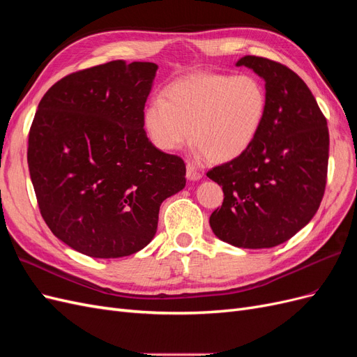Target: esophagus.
<instances>
[{
    "mask_svg": "<svg viewBox=\"0 0 357 357\" xmlns=\"http://www.w3.org/2000/svg\"><path fill=\"white\" fill-rule=\"evenodd\" d=\"M186 177H188V180H190V181H198V180L202 178V174H201V172H199L195 167L188 164V165H186Z\"/></svg>",
    "mask_w": 357,
    "mask_h": 357,
    "instance_id": "obj_1",
    "label": "esophagus"
}]
</instances>
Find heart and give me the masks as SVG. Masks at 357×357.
<instances>
[{"label":"heart","mask_w":357,"mask_h":357,"mask_svg":"<svg viewBox=\"0 0 357 357\" xmlns=\"http://www.w3.org/2000/svg\"><path fill=\"white\" fill-rule=\"evenodd\" d=\"M266 109V89L255 75L195 73L149 102L144 128L164 152H176L192 138L199 156L229 162L255 143Z\"/></svg>","instance_id":"heart-1"}]
</instances>
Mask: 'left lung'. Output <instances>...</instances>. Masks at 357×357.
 Listing matches in <instances>:
<instances>
[{
  "label": "left lung",
  "instance_id": "8db88e82",
  "mask_svg": "<svg viewBox=\"0 0 357 357\" xmlns=\"http://www.w3.org/2000/svg\"><path fill=\"white\" fill-rule=\"evenodd\" d=\"M236 67L265 80L268 109L250 149L207 172L225 195L210 226L218 238L235 247L269 248L291 238L317 213L326 186L329 131L296 73L250 55Z\"/></svg>",
  "mask_w": 357,
  "mask_h": 357
}]
</instances>
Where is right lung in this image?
<instances>
[{
	"label": "right lung",
	"instance_id": "add662e5",
	"mask_svg": "<svg viewBox=\"0 0 357 357\" xmlns=\"http://www.w3.org/2000/svg\"><path fill=\"white\" fill-rule=\"evenodd\" d=\"M158 66L112 61L73 73L43 96L28 138L40 213L75 252L114 259L144 248L159 207L186 186L181 158L144 131Z\"/></svg>",
	"mask_w": 357,
	"mask_h": 357
}]
</instances>
